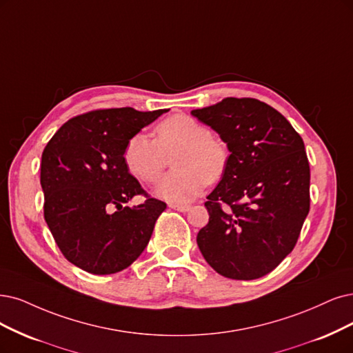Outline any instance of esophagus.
Masks as SVG:
<instances>
[{
	"mask_svg": "<svg viewBox=\"0 0 353 353\" xmlns=\"http://www.w3.org/2000/svg\"><path fill=\"white\" fill-rule=\"evenodd\" d=\"M168 206L172 208V210H174V211H179V212H188V211L190 210V205H188V203H185V205H179V203H170Z\"/></svg>",
	"mask_w": 353,
	"mask_h": 353,
	"instance_id": "34e87169",
	"label": "esophagus"
}]
</instances>
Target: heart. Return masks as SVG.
I'll return each instance as SVG.
<instances>
[{
    "label": "heart",
    "instance_id": "heart-1",
    "mask_svg": "<svg viewBox=\"0 0 353 353\" xmlns=\"http://www.w3.org/2000/svg\"><path fill=\"white\" fill-rule=\"evenodd\" d=\"M173 172L155 186V194L170 202L183 205L193 201L206 183L223 179L230 163L228 145L205 123L188 114H173L157 123L154 139L138 132L123 147L126 168L143 183H154L173 154Z\"/></svg>",
    "mask_w": 353,
    "mask_h": 353
}]
</instances>
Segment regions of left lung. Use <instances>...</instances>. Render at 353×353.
Segmentation results:
<instances>
[{"label":"left lung","mask_w":353,"mask_h":353,"mask_svg":"<svg viewBox=\"0 0 353 353\" xmlns=\"http://www.w3.org/2000/svg\"><path fill=\"white\" fill-rule=\"evenodd\" d=\"M192 114L216 130L231 152L205 202L210 223L198 232L199 250L225 278H262L294 250L310 211L304 141L257 99L227 97Z\"/></svg>","instance_id":"1"}]
</instances>
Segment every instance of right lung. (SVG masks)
Masks as SVG:
<instances>
[{"label":"right lung","mask_w":353,"mask_h":353,"mask_svg":"<svg viewBox=\"0 0 353 353\" xmlns=\"http://www.w3.org/2000/svg\"><path fill=\"white\" fill-rule=\"evenodd\" d=\"M167 109H96L71 117L42 152L43 215L63 257L93 275L132 265L145 249L167 205L151 198L123 163L134 134ZM142 204L125 207L134 196Z\"/></svg>","instance_id":"add662e5"}]
</instances>
